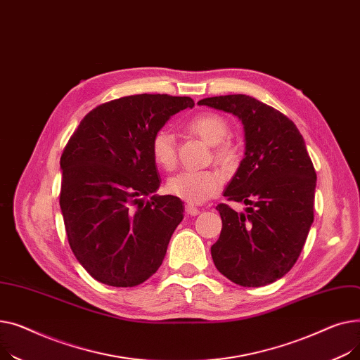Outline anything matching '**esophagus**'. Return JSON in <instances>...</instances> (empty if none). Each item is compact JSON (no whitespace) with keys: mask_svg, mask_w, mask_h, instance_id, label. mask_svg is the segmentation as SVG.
Returning <instances> with one entry per match:
<instances>
[{"mask_svg":"<svg viewBox=\"0 0 360 360\" xmlns=\"http://www.w3.org/2000/svg\"><path fill=\"white\" fill-rule=\"evenodd\" d=\"M186 212L188 214V215H199L200 214V210H199V207H196V205H193L192 202H187L186 203Z\"/></svg>","mask_w":360,"mask_h":360,"instance_id":"obj_1","label":"esophagus"}]
</instances>
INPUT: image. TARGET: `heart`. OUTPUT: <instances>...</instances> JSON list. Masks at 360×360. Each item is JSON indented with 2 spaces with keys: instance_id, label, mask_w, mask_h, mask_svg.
Instances as JSON below:
<instances>
[{
  "instance_id": "b5f03b06",
  "label": "heart",
  "mask_w": 360,
  "mask_h": 360,
  "mask_svg": "<svg viewBox=\"0 0 360 360\" xmlns=\"http://www.w3.org/2000/svg\"><path fill=\"white\" fill-rule=\"evenodd\" d=\"M187 129L214 146V158L224 167H232L237 162L236 146L225 142L229 135L228 122L217 113H199L187 122ZM151 155L154 162L164 168L172 170L176 165V142L173 134L165 129H160L151 139ZM224 174L217 168L207 170H183L167 181V190L172 195L184 200L202 203L222 188Z\"/></svg>"
}]
</instances>
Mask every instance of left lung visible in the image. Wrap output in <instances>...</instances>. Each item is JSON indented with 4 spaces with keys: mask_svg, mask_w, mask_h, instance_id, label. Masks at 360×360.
I'll return each instance as SVG.
<instances>
[{
    "mask_svg": "<svg viewBox=\"0 0 360 360\" xmlns=\"http://www.w3.org/2000/svg\"><path fill=\"white\" fill-rule=\"evenodd\" d=\"M198 104L237 116L245 136L244 158L224 196L250 207L238 214L217 206L222 229L210 247L214 263L240 286L276 282L297 263L314 221L316 174L305 141L289 117L255 97L229 94Z\"/></svg>",
    "mask_w": 360,
    "mask_h": 360,
    "instance_id": "1",
    "label": "left lung"
}]
</instances>
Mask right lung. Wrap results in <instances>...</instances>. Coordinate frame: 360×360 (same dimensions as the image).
Here are the masks:
<instances>
[{"mask_svg":"<svg viewBox=\"0 0 360 360\" xmlns=\"http://www.w3.org/2000/svg\"><path fill=\"white\" fill-rule=\"evenodd\" d=\"M190 97L136 94L97 105L60 155L59 205L81 266L109 286L132 288L161 266L183 202L157 192L151 139Z\"/></svg>","mask_w":360,"mask_h":360,"instance_id":"add662e5","label":"right lung"}]
</instances>
